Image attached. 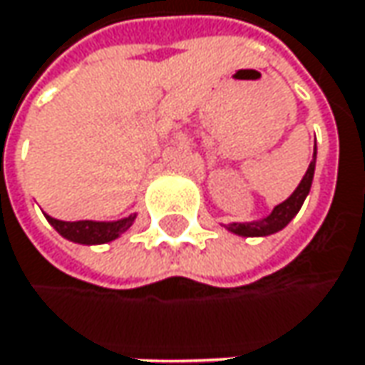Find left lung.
I'll return each instance as SVG.
<instances>
[{
  "label": "left lung",
  "instance_id": "1",
  "mask_svg": "<svg viewBox=\"0 0 365 365\" xmlns=\"http://www.w3.org/2000/svg\"><path fill=\"white\" fill-rule=\"evenodd\" d=\"M314 167H316V150H314L310 167H308L304 180L295 187V192L285 202L274 206L267 219H262L260 223H231V225H227V229L237 233V235H244V237H262V235H270V233L281 231L299 212L302 204L306 200V196H308L312 187V180H314Z\"/></svg>",
  "mask_w": 365,
  "mask_h": 365
}]
</instances>
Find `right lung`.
<instances>
[{
	"label": "right lung",
	"instance_id": "right-lung-1",
	"mask_svg": "<svg viewBox=\"0 0 365 365\" xmlns=\"http://www.w3.org/2000/svg\"><path fill=\"white\" fill-rule=\"evenodd\" d=\"M134 217H128V219H121V221H113V223H98V221H59V219H53V217L47 215V221L66 240L76 242V244L95 246V244L113 242L121 233H125L130 229V225L134 223Z\"/></svg>",
	"mask_w": 365,
	"mask_h": 365
}]
</instances>
